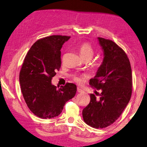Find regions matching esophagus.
I'll list each match as a JSON object with an SVG mask.
<instances>
[{"instance_id":"esophagus-1","label":"esophagus","mask_w":147,"mask_h":147,"mask_svg":"<svg viewBox=\"0 0 147 147\" xmlns=\"http://www.w3.org/2000/svg\"><path fill=\"white\" fill-rule=\"evenodd\" d=\"M77 91H78V92H79V93H82V92H84L83 90L81 89L80 88H77Z\"/></svg>"}]
</instances>
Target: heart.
<instances>
[{
	"label": "heart",
	"mask_w": 147,
	"mask_h": 147,
	"mask_svg": "<svg viewBox=\"0 0 147 147\" xmlns=\"http://www.w3.org/2000/svg\"><path fill=\"white\" fill-rule=\"evenodd\" d=\"M78 52L82 58L86 56L92 57L94 55V50H93L92 46L88 42L81 44L78 47ZM74 80L77 82H80V79L77 77L74 78Z\"/></svg>",
	"instance_id": "b5f03b06"
}]
</instances>
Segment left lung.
I'll list each match as a JSON object with an SVG mask.
<instances>
[{"instance_id":"8db88e82","label":"left lung","mask_w":147,"mask_h":147,"mask_svg":"<svg viewBox=\"0 0 147 147\" xmlns=\"http://www.w3.org/2000/svg\"><path fill=\"white\" fill-rule=\"evenodd\" d=\"M103 51V59L90 85L101 90L97 98L90 94V102L82 111L84 121L94 128L111 125L122 115L132 93V74L126 53L113 41L97 38Z\"/></svg>"}]
</instances>
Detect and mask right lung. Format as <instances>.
<instances>
[{"mask_svg": "<svg viewBox=\"0 0 147 147\" xmlns=\"http://www.w3.org/2000/svg\"><path fill=\"white\" fill-rule=\"evenodd\" d=\"M71 36L52 35L37 40L25 57L20 73L21 90L27 107L43 119L56 117L67 101L74 97L76 86L57 88L52 78L61 67V49Z\"/></svg>", "mask_w": 147, "mask_h": 147, "instance_id": "1", "label": "right lung"}]
</instances>
